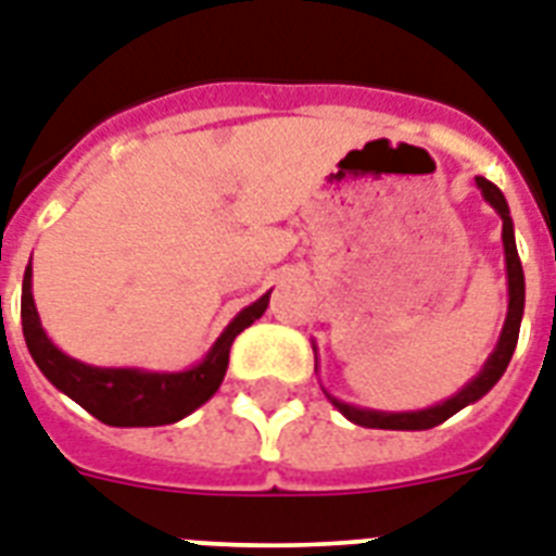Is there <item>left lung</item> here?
Instances as JSON below:
<instances>
[{
  "mask_svg": "<svg viewBox=\"0 0 556 556\" xmlns=\"http://www.w3.org/2000/svg\"><path fill=\"white\" fill-rule=\"evenodd\" d=\"M476 185L482 190V195L491 201L496 213L502 216V242H505V262H508V320H505V329H502L500 346L493 349L491 361L484 364V369L479 371V378L470 380L458 395H453L450 401L439 406H430V409H421V413H375V409H357V406L340 404L334 401L340 413L346 415L349 421L361 424V427H371V430H430V427H439L456 415L458 409H465L467 404H473L484 392H491L493 383L502 378V371L508 369L510 357H514V349H517L519 340V323H522V308H526V277H522V262H519L517 242H514V225H510V210L508 201L502 195V190L496 185H491L488 178H476Z\"/></svg>",
  "mask_w": 556,
  "mask_h": 556,
  "instance_id": "obj_1",
  "label": "left lung"
}]
</instances>
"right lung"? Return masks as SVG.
<instances>
[{"label": "right lung", "mask_w": 556, "mask_h": 556, "mask_svg": "<svg viewBox=\"0 0 556 556\" xmlns=\"http://www.w3.org/2000/svg\"><path fill=\"white\" fill-rule=\"evenodd\" d=\"M268 296L270 294L260 296L256 303L236 314V320L222 331L216 346L210 349V355L192 369L176 371V375L98 369V366H86L63 355L46 338V331L39 326L37 308H34V296H30L28 265L25 279H22V334H25L28 352L39 371L98 421L109 424V427H161V424L181 421L222 387L230 343L239 331L248 329L253 320H260L262 312L268 308Z\"/></svg>", "instance_id": "1"}]
</instances>
